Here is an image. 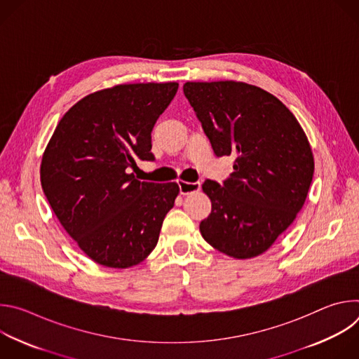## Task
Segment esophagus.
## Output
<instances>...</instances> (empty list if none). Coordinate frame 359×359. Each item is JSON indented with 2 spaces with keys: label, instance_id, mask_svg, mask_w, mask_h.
<instances>
[{
  "label": "esophagus",
  "instance_id": "obj_1",
  "mask_svg": "<svg viewBox=\"0 0 359 359\" xmlns=\"http://www.w3.org/2000/svg\"><path fill=\"white\" fill-rule=\"evenodd\" d=\"M201 187V183L200 182H179V190H180V194L186 196V194H191L194 191H198Z\"/></svg>",
  "mask_w": 359,
  "mask_h": 359
}]
</instances>
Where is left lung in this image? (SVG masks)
Segmentation results:
<instances>
[{
    "label": "left lung",
    "mask_w": 359,
    "mask_h": 359,
    "mask_svg": "<svg viewBox=\"0 0 359 359\" xmlns=\"http://www.w3.org/2000/svg\"><path fill=\"white\" fill-rule=\"evenodd\" d=\"M183 92L216 156H234V172L203 183L212 213L200 233L234 259L267 251L302 209L314 156L290 109L267 90L234 81L186 82Z\"/></svg>",
    "instance_id": "8db88e82"
}]
</instances>
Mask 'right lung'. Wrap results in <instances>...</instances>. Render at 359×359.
<instances>
[{"instance_id":"add662e5","label":"right lung","mask_w":359,"mask_h":359,"mask_svg":"<svg viewBox=\"0 0 359 359\" xmlns=\"http://www.w3.org/2000/svg\"><path fill=\"white\" fill-rule=\"evenodd\" d=\"M179 83H128L82 97L62 116L41 162L42 190L67 233L95 263L128 269L156 247L177 183L135 179L155 161L151 130Z\"/></svg>"}]
</instances>
